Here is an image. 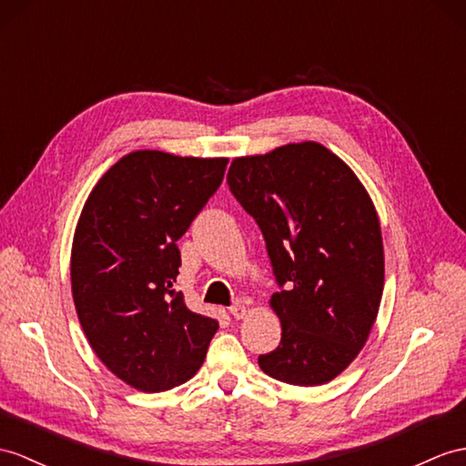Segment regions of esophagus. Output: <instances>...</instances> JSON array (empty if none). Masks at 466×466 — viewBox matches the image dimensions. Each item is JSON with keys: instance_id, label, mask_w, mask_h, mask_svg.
<instances>
[{"instance_id": "34e87169", "label": "esophagus", "mask_w": 466, "mask_h": 466, "mask_svg": "<svg viewBox=\"0 0 466 466\" xmlns=\"http://www.w3.org/2000/svg\"><path fill=\"white\" fill-rule=\"evenodd\" d=\"M229 312H231V316H233V319H237V320H241V319H245V316H247V312H248V309H247V306L245 304H233L231 306V309H229Z\"/></svg>"}]
</instances>
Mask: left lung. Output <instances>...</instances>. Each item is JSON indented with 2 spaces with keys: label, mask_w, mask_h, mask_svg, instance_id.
Instances as JSON below:
<instances>
[{
  "label": "left lung",
  "mask_w": 466,
  "mask_h": 466,
  "mask_svg": "<svg viewBox=\"0 0 466 466\" xmlns=\"http://www.w3.org/2000/svg\"><path fill=\"white\" fill-rule=\"evenodd\" d=\"M227 184L263 231L280 287L268 300L280 344L258 356L260 370L304 388L332 381L366 346L383 294L381 227L368 189L310 140L235 157Z\"/></svg>",
  "instance_id": "8db88e82"
}]
</instances>
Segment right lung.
I'll return each mask as SVG.
<instances>
[{
  "label": "right lung",
  "mask_w": 466,
  "mask_h": 466,
  "mask_svg": "<svg viewBox=\"0 0 466 466\" xmlns=\"http://www.w3.org/2000/svg\"><path fill=\"white\" fill-rule=\"evenodd\" d=\"M227 162L136 150L85 201L71 248L76 316L98 360L134 390L157 393L194 378L218 332L174 282L177 239L221 186Z\"/></svg>",
  "instance_id": "1"
}]
</instances>
